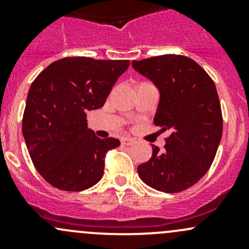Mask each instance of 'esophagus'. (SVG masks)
<instances>
[{
  "mask_svg": "<svg viewBox=\"0 0 249 249\" xmlns=\"http://www.w3.org/2000/svg\"><path fill=\"white\" fill-rule=\"evenodd\" d=\"M135 143L134 139H129V137H123L122 139V144L123 145H132Z\"/></svg>",
  "mask_w": 249,
  "mask_h": 249,
  "instance_id": "obj_1",
  "label": "esophagus"
}]
</instances>
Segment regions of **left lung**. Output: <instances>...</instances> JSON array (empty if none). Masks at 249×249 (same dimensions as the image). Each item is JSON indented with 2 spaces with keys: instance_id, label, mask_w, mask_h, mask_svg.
I'll use <instances>...</instances> for the list:
<instances>
[{
  "instance_id": "obj_1",
  "label": "left lung",
  "mask_w": 249,
  "mask_h": 249,
  "mask_svg": "<svg viewBox=\"0 0 249 249\" xmlns=\"http://www.w3.org/2000/svg\"><path fill=\"white\" fill-rule=\"evenodd\" d=\"M160 94L154 124L169 130L164 149L153 145L147 162L137 167L153 189L179 193L203 177L222 140L223 117L217 89L205 70L183 55H160L132 61Z\"/></svg>"
}]
</instances>
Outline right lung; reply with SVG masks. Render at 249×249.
Wrapping results in <instances>:
<instances>
[{"mask_svg": "<svg viewBox=\"0 0 249 249\" xmlns=\"http://www.w3.org/2000/svg\"><path fill=\"white\" fill-rule=\"evenodd\" d=\"M129 60L65 57L50 64L29 90L22 135L32 162L49 184L82 192L104 176L105 157L119 140L88 129V110L101 108Z\"/></svg>", "mask_w": 249, "mask_h": 249, "instance_id": "add662e5", "label": "right lung"}]
</instances>
